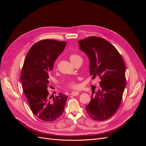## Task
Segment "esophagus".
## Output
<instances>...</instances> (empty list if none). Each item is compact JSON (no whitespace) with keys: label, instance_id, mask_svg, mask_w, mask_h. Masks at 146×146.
<instances>
[{"label":"esophagus","instance_id":"esophagus-1","mask_svg":"<svg viewBox=\"0 0 146 146\" xmlns=\"http://www.w3.org/2000/svg\"><path fill=\"white\" fill-rule=\"evenodd\" d=\"M79 94V92L78 91H73L70 93V95H72L73 96H78Z\"/></svg>","mask_w":146,"mask_h":146}]
</instances>
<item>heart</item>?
Listing matches in <instances>:
<instances>
[{
	"mask_svg": "<svg viewBox=\"0 0 146 146\" xmlns=\"http://www.w3.org/2000/svg\"><path fill=\"white\" fill-rule=\"evenodd\" d=\"M78 57H79L78 55H76V54H74V55H71L69 57V59H70V61H72L73 60H74L75 58H78ZM68 86L70 88H76L77 86V84L76 83V82L75 80H70L68 83Z\"/></svg>",
	"mask_w": 146,
	"mask_h": 146,
	"instance_id": "obj_1",
	"label": "heart"
}]
</instances>
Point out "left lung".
Instances as JSON below:
<instances>
[{
    "label": "left lung",
    "instance_id": "8db88e82",
    "mask_svg": "<svg viewBox=\"0 0 146 146\" xmlns=\"http://www.w3.org/2000/svg\"><path fill=\"white\" fill-rule=\"evenodd\" d=\"M78 43L89 58L92 78L99 76L101 80L98 90L92 89L86 112L96 121L106 120L116 113L121 103L126 85L124 62L116 48L103 38L90 36Z\"/></svg>",
    "mask_w": 146,
    "mask_h": 146
}]
</instances>
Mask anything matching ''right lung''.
Listing matches in <instances>:
<instances>
[{"mask_svg":"<svg viewBox=\"0 0 146 146\" xmlns=\"http://www.w3.org/2000/svg\"><path fill=\"white\" fill-rule=\"evenodd\" d=\"M66 42L52 39L39 41L30 48L26 56L21 81L31 110L42 121H56L63 114L68 96L49 95L47 91L48 72L55 61L64 50Z\"/></svg>","mask_w":146,"mask_h":146,"instance_id":"obj_1","label":"right lung"}]
</instances>
